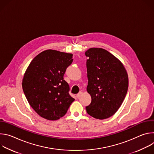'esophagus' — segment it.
I'll use <instances>...</instances> for the list:
<instances>
[{"label": "esophagus", "instance_id": "obj_1", "mask_svg": "<svg viewBox=\"0 0 154 154\" xmlns=\"http://www.w3.org/2000/svg\"><path fill=\"white\" fill-rule=\"evenodd\" d=\"M82 91H80V92L77 94V98H79V97L82 96Z\"/></svg>", "mask_w": 154, "mask_h": 154}]
</instances>
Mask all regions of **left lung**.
Instances as JSON below:
<instances>
[{"instance_id":"8db88e82","label":"left lung","mask_w":154,"mask_h":154,"mask_svg":"<svg viewBox=\"0 0 154 154\" xmlns=\"http://www.w3.org/2000/svg\"><path fill=\"white\" fill-rule=\"evenodd\" d=\"M88 83L87 92L91 102L86 106L88 114L98 119L113 116L126 96L128 77L122 63L108 51L92 48L85 52Z\"/></svg>"}]
</instances>
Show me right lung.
<instances>
[{"label": "right lung", "mask_w": 154, "mask_h": 154, "mask_svg": "<svg viewBox=\"0 0 154 154\" xmlns=\"http://www.w3.org/2000/svg\"><path fill=\"white\" fill-rule=\"evenodd\" d=\"M72 54L48 49L30 62L23 79V90L30 105L41 117L55 121L65 115L75 100L63 80Z\"/></svg>", "instance_id": "1"}]
</instances>
